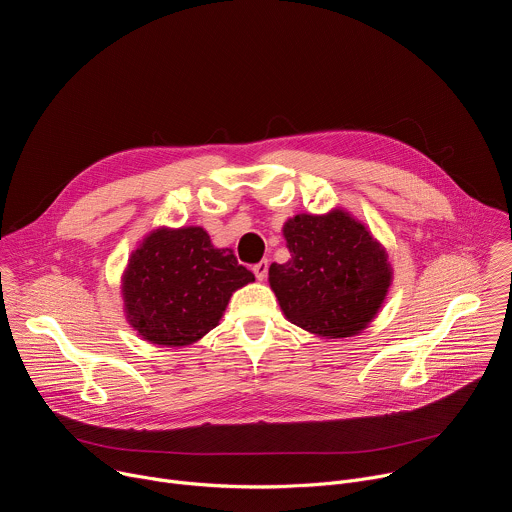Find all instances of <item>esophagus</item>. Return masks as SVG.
<instances>
[{
  "mask_svg": "<svg viewBox=\"0 0 512 512\" xmlns=\"http://www.w3.org/2000/svg\"><path fill=\"white\" fill-rule=\"evenodd\" d=\"M267 269H269V263L267 261H259L255 267H253V273L259 281H263L267 277Z\"/></svg>",
  "mask_w": 512,
  "mask_h": 512,
  "instance_id": "obj_1",
  "label": "esophagus"
}]
</instances>
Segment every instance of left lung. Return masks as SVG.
I'll return each instance as SVG.
<instances>
[{"label": "left lung", "mask_w": 512, "mask_h": 512, "mask_svg": "<svg viewBox=\"0 0 512 512\" xmlns=\"http://www.w3.org/2000/svg\"><path fill=\"white\" fill-rule=\"evenodd\" d=\"M287 263L269 283L285 318L312 334L346 338L375 318L391 283L385 249L342 210L296 214L283 225Z\"/></svg>", "instance_id": "8db88e82"}]
</instances>
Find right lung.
<instances>
[{"instance_id":"1","label":"right lung","mask_w":512,"mask_h":512,"mask_svg":"<svg viewBox=\"0 0 512 512\" xmlns=\"http://www.w3.org/2000/svg\"><path fill=\"white\" fill-rule=\"evenodd\" d=\"M255 275L200 227L158 229L131 255L123 300L131 326L152 344L184 346L221 320L233 291Z\"/></svg>"}]
</instances>
